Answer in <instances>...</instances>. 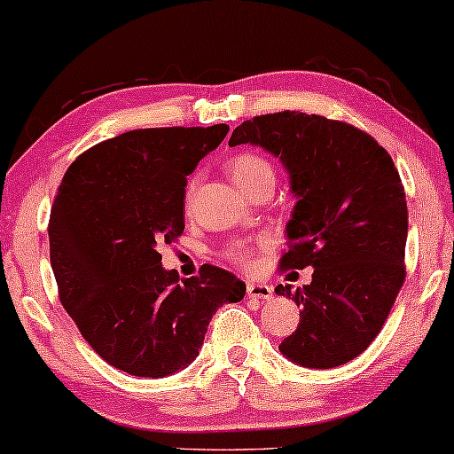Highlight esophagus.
Here are the masks:
<instances>
[{
	"mask_svg": "<svg viewBox=\"0 0 454 454\" xmlns=\"http://www.w3.org/2000/svg\"><path fill=\"white\" fill-rule=\"evenodd\" d=\"M247 297H252V300H270L272 287H269L266 283L252 281V283H247Z\"/></svg>",
	"mask_w": 454,
	"mask_h": 454,
	"instance_id": "1",
	"label": "esophagus"
}]
</instances>
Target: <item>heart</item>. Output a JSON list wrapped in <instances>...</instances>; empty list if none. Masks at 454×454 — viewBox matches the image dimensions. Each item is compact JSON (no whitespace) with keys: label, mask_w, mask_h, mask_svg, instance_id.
Instances as JSON below:
<instances>
[{"label":"heart","mask_w":454,"mask_h":454,"mask_svg":"<svg viewBox=\"0 0 454 454\" xmlns=\"http://www.w3.org/2000/svg\"><path fill=\"white\" fill-rule=\"evenodd\" d=\"M229 173H231L233 182L239 185L241 192H247L254 185L272 179L275 182V171L272 165L264 157L254 153H239L229 160ZM194 188V184L190 185V190Z\"/></svg>","instance_id":"heart-1"}]
</instances>
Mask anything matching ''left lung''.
I'll return each mask as SVG.
<instances>
[{"label": "left lung", "instance_id": "1", "mask_svg": "<svg viewBox=\"0 0 454 454\" xmlns=\"http://www.w3.org/2000/svg\"><path fill=\"white\" fill-rule=\"evenodd\" d=\"M260 146L281 160L295 196L285 225L291 250L283 269L312 266L295 294V333L278 345L301 368L328 370L370 347L405 281L407 202L393 159L362 129L283 111L247 120L229 146Z\"/></svg>", "mask_w": 454, "mask_h": 454}]
</instances>
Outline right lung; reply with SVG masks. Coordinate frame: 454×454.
Returning a JSON list of instances; mask_svg holds the SVG:
<instances>
[{"mask_svg": "<svg viewBox=\"0 0 454 454\" xmlns=\"http://www.w3.org/2000/svg\"><path fill=\"white\" fill-rule=\"evenodd\" d=\"M227 123L120 134L74 160L49 219L59 300L92 349L114 368L165 378L198 357L223 303L246 283L204 264L182 278L159 247L184 233L185 182L221 145Z\"/></svg>", "mask_w": 454, "mask_h": 454, "instance_id": "right-lung-1", "label": "right lung"}]
</instances>
